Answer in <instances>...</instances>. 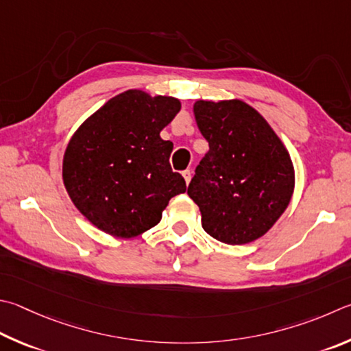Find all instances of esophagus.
I'll list each match as a JSON object with an SVG mask.
<instances>
[{"label":"esophagus","mask_w":351,"mask_h":351,"mask_svg":"<svg viewBox=\"0 0 351 351\" xmlns=\"http://www.w3.org/2000/svg\"><path fill=\"white\" fill-rule=\"evenodd\" d=\"M182 176H184V180H186V182L189 184L190 180H192V171H190V170H184V171H182Z\"/></svg>","instance_id":"1"}]
</instances>
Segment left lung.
<instances>
[{"instance_id":"obj_1","label":"left lung","mask_w":351,"mask_h":351,"mask_svg":"<svg viewBox=\"0 0 351 351\" xmlns=\"http://www.w3.org/2000/svg\"><path fill=\"white\" fill-rule=\"evenodd\" d=\"M193 114L208 143L187 190L202 228L230 245L259 239L281 218L295 190L289 150L263 114L241 99H197Z\"/></svg>"}]
</instances>
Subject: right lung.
I'll list each match as a JSON object with an SVG mask.
<instances>
[{
    "label": "right lung",
    "mask_w": 351,
    "mask_h": 351,
    "mask_svg": "<svg viewBox=\"0 0 351 351\" xmlns=\"http://www.w3.org/2000/svg\"><path fill=\"white\" fill-rule=\"evenodd\" d=\"M180 99L130 88L92 113L70 138L62 182L81 215L114 238H135L162 218L186 181L170 167L173 143L159 133Z\"/></svg>",
    "instance_id": "right-lung-1"
}]
</instances>
